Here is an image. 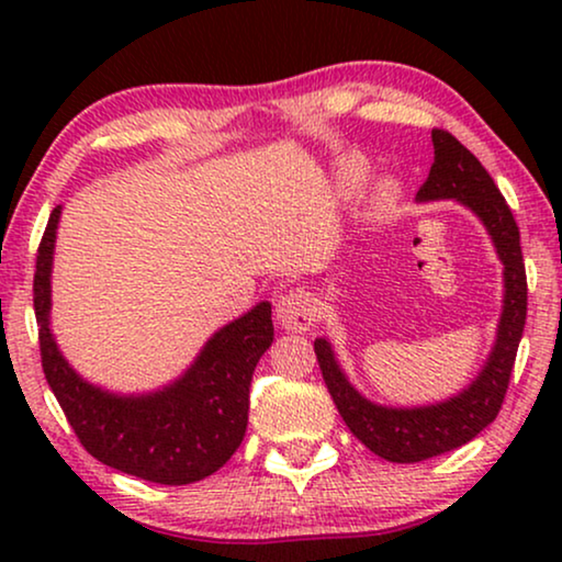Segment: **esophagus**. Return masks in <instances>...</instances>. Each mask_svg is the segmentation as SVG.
<instances>
[{"label":"esophagus","mask_w":562,"mask_h":562,"mask_svg":"<svg viewBox=\"0 0 562 562\" xmlns=\"http://www.w3.org/2000/svg\"><path fill=\"white\" fill-rule=\"evenodd\" d=\"M276 319L283 329L306 333L317 319V306H314V299L306 291L291 289L276 299Z\"/></svg>","instance_id":"1"}]
</instances>
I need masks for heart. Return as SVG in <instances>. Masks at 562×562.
Segmentation results:
<instances>
[{
	"mask_svg": "<svg viewBox=\"0 0 562 562\" xmlns=\"http://www.w3.org/2000/svg\"><path fill=\"white\" fill-rule=\"evenodd\" d=\"M396 194H398V189L391 179H383V181L375 183V191H373L375 204H391L396 199Z\"/></svg>",
	"mask_w": 562,
	"mask_h": 562,
	"instance_id": "obj_1",
	"label": "heart"
}]
</instances>
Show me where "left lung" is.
I'll list each match as a JSON object with an SVG mask.
<instances>
[{
	"label": "left lung",
	"instance_id": "8db88e82",
	"mask_svg": "<svg viewBox=\"0 0 562 562\" xmlns=\"http://www.w3.org/2000/svg\"><path fill=\"white\" fill-rule=\"evenodd\" d=\"M432 145L435 164L429 168L427 181L419 187L417 199L419 202L456 199L468 206L488 229L498 260L504 263V310L486 366L458 396L427 406H412V409H394L360 396L345 379L333 345L325 337L314 340L322 379L345 425L368 450L391 463H419L442 456L471 442L483 427L496 419L509 389L514 358L527 319V273L521 260L519 227L509 204L481 160L448 130L435 127Z\"/></svg>",
	"mask_w": 562,
	"mask_h": 562
}]
</instances>
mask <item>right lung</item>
<instances>
[{
	"mask_svg": "<svg viewBox=\"0 0 562 562\" xmlns=\"http://www.w3.org/2000/svg\"><path fill=\"white\" fill-rule=\"evenodd\" d=\"M58 220L60 206L50 212L37 248L33 302L43 373L76 437L104 465L166 486H187L220 471L248 427L252 371L273 342L271 304L260 302L214 333L171 386L140 396L110 394L68 366L50 333Z\"/></svg>",
	"mask_w": 562,
	"mask_h": 562,
	"instance_id": "obj_1",
	"label": "right lung"
}]
</instances>
